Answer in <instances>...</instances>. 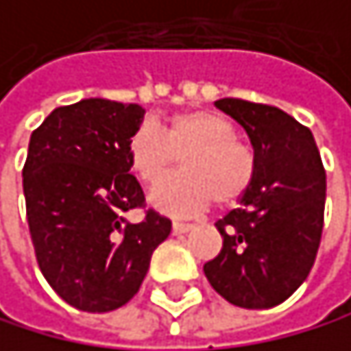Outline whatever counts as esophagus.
Here are the masks:
<instances>
[{
    "mask_svg": "<svg viewBox=\"0 0 351 351\" xmlns=\"http://www.w3.org/2000/svg\"><path fill=\"white\" fill-rule=\"evenodd\" d=\"M191 227H193L191 223H184V221H173V232H176V234H186Z\"/></svg>",
    "mask_w": 351,
    "mask_h": 351,
    "instance_id": "1",
    "label": "esophagus"
}]
</instances>
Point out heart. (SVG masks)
I'll list each match as a JSON object with an SVG mask.
<instances>
[{"instance_id":"b5f03b06","label":"heart","mask_w":351,"mask_h":351,"mask_svg":"<svg viewBox=\"0 0 351 351\" xmlns=\"http://www.w3.org/2000/svg\"><path fill=\"white\" fill-rule=\"evenodd\" d=\"M182 154L180 171L165 178L149 193L154 208L169 214H191L212 204L232 206L246 195L257 173L253 147L236 137L227 117L208 109L169 115L162 132L141 124L128 141V165L145 184H154Z\"/></svg>"}]
</instances>
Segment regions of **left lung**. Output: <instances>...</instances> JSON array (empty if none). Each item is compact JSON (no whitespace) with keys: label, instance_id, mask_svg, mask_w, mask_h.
I'll list each match as a JSON object with an SVG mask.
<instances>
[{"label":"left lung","instance_id":"1","mask_svg":"<svg viewBox=\"0 0 351 351\" xmlns=\"http://www.w3.org/2000/svg\"><path fill=\"white\" fill-rule=\"evenodd\" d=\"M214 105L249 134L257 173L242 206L217 221L223 249L204 272L227 302L270 308L285 302L315 264L326 171L311 130L285 111L242 98Z\"/></svg>","mask_w":351,"mask_h":351}]
</instances>
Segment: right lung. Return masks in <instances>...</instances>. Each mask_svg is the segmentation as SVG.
Instances as JSON below:
<instances>
[{
    "mask_svg": "<svg viewBox=\"0 0 351 351\" xmlns=\"http://www.w3.org/2000/svg\"><path fill=\"white\" fill-rule=\"evenodd\" d=\"M139 105L87 98L58 107L29 139L23 193L40 272L55 293L87 313H107L139 291L171 221L143 210L130 173L128 141L143 122Z\"/></svg>",
    "mask_w": 351,
    "mask_h": 351,
    "instance_id": "add662e5",
    "label": "right lung"
}]
</instances>
